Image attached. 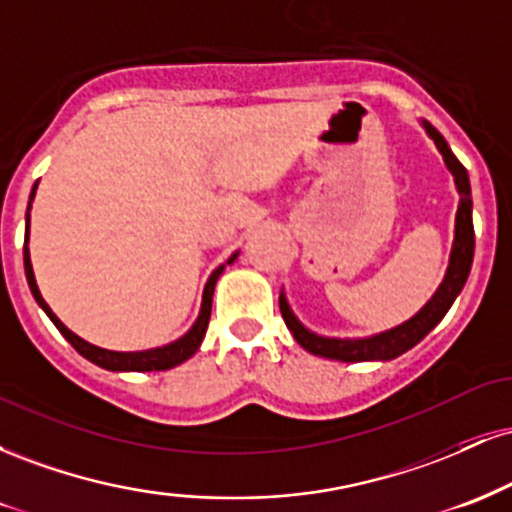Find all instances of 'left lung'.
Returning <instances> with one entry per match:
<instances>
[{
  "mask_svg": "<svg viewBox=\"0 0 512 512\" xmlns=\"http://www.w3.org/2000/svg\"><path fill=\"white\" fill-rule=\"evenodd\" d=\"M428 137L433 139L438 146V151L443 154V161L455 178L457 192H460V207H457L455 216V240H452V252H450V264L448 272H445L443 284L438 286V291L433 293V298L424 308L419 310L411 320L402 322V325L392 327V330L373 334V337L363 339H337V337H322V334L310 332L308 327L301 325L296 315L291 313L286 296H279V308L281 317H284L286 327H289L293 339L303 346L305 351L315 356L334 358V361L344 363H358V361H390V358L402 356L404 351H409L411 346H416L421 339L426 337L433 327L443 320L445 313L450 310V305L455 303V298L460 296L464 281H467L469 269H472L474 260V223H472V187H469V175L455 154L450 151L448 142L440 137L436 127H431L424 122Z\"/></svg>",
  "mask_w": 512,
  "mask_h": 512,
  "instance_id": "obj_1",
  "label": "left lung"
}]
</instances>
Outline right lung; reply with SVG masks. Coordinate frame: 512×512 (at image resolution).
Wrapping results in <instances>:
<instances>
[{
    "instance_id": "obj_1",
    "label": "right lung",
    "mask_w": 512,
    "mask_h": 512,
    "mask_svg": "<svg viewBox=\"0 0 512 512\" xmlns=\"http://www.w3.org/2000/svg\"><path fill=\"white\" fill-rule=\"evenodd\" d=\"M35 187H38V182H35L33 190H31V202H33V197H35ZM31 202H28V211H31ZM28 223H31V216L26 214V245H23V267H26L28 286H31L33 298H35V301H38L40 308H43L45 313H48L50 320L55 322L57 330L62 332V337L67 339V342L72 344L81 356L88 358V361L96 363V366H101L105 370H168V368L180 366V363L187 361V358H190V356H195V351L199 349V344H202L204 334H207V327H209L211 298H214L216 281H219L223 267L236 260L238 252H233V255L228 257V262L221 264L219 269H214V274L209 276L207 286H204V293H202V310H199L197 322L190 327V330H187V334H182L180 339H175V342H170L166 346H158V349H146V351H108V349H101V346H93V344L84 342V339H81V337H76L72 330H67V327L62 325L60 317L52 313L50 305L43 301V296H40V291H38V284H35V274H33V267H31V252H28Z\"/></svg>"
}]
</instances>
